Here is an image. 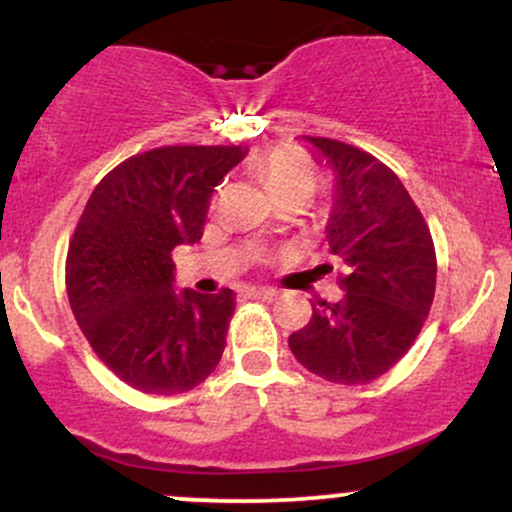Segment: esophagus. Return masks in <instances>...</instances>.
Returning <instances> with one entry per match:
<instances>
[{"label": "esophagus", "mask_w": 512, "mask_h": 512, "mask_svg": "<svg viewBox=\"0 0 512 512\" xmlns=\"http://www.w3.org/2000/svg\"><path fill=\"white\" fill-rule=\"evenodd\" d=\"M248 296L250 298H260V301H274V298L279 296V291H274V289H248Z\"/></svg>", "instance_id": "obj_1"}]
</instances>
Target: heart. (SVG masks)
Wrapping results in <instances>:
<instances>
[{"label":"heart","mask_w":512,"mask_h":512,"mask_svg":"<svg viewBox=\"0 0 512 512\" xmlns=\"http://www.w3.org/2000/svg\"><path fill=\"white\" fill-rule=\"evenodd\" d=\"M255 173L274 199L301 195L308 199L317 187V170L301 149L279 144L255 161Z\"/></svg>","instance_id":"b5f03b06"}]
</instances>
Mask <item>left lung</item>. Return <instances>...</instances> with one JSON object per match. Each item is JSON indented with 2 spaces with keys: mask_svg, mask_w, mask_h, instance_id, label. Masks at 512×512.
<instances>
[{
  "mask_svg": "<svg viewBox=\"0 0 512 512\" xmlns=\"http://www.w3.org/2000/svg\"><path fill=\"white\" fill-rule=\"evenodd\" d=\"M334 175L325 233L346 276L342 301L313 303L293 332L298 363L339 385H366L409 351L436 293V250L424 216L402 180L366 151L303 137Z\"/></svg>",
  "mask_w": 512,
  "mask_h": 512,
  "instance_id": "8db88e82",
  "label": "left lung"
}]
</instances>
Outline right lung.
Returning a JSON list of instances; mask_svg holds the SVG:
<instances>
[{
  "mask_svg": "<svg viewBox=\"0 0 512 512\" xmlns=\"http://www.w3.org/2000/svg\"><path fill=\"white\" fill-rule=\"evenodd\" d=\"M245 146H163L127 158L88 197L67 252L76 325L120 380L178 395L219 366L236 293L175 286L178 245L202 238L214 187Z\"/></svg>",
  "mask_w": 512,
  "mask_h": 512,
  "instance_id": "1",
  "label": "right lung"
}]
</instances>
